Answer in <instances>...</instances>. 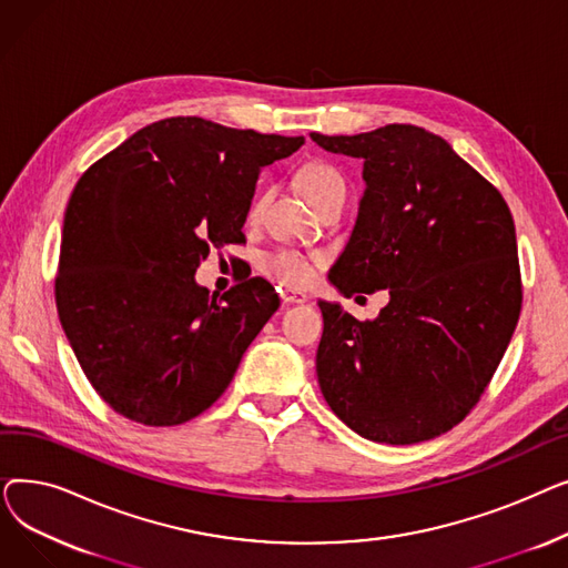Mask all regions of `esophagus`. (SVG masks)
<instances>
[{"label":"esophagus","mask_w":568,"mask_h":568,"mask_svg":"<svg viewBox=\"0 0 568 568\" xmlns=\"http://www.w3.org/2000/svg\"><path fill=\"white\" fill-rule=\"evenodd\" d=\"M281 300L285 304H306L308 302V294L302 290H292V287H283L281 290Z\"/></svg>","instance_id":"obj_1"}]
</instances>
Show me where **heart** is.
Returning <instances> with one entry per match:
<instances>
[{
    "mask_svg": "<svg viewBox=\"0 0 568 568\" xmlns=\"http://www.w3.org/2000/svg\"><path fill=\"white\" fill-rule=\"evenodd\" d=\"M302 186H304V193L308 197L326 191V189H334V186H345L341 174L329 168V165H322V163H315V165H308L302 174ZM260 214V202L253 204L251 209V216L255 219ZM320 264V255H313V253H302V251H294V248H283V251H274L268 253L264 260H262V272L285 285V287H304L311 283L313 274H315V266Z\"/></svg>",
    "mask_w": 568,
    "mask_h": 568,
    "instance_id": "obj_1",
    "label": "heart"
}]
</instances>
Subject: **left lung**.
<instances>
[{"instance_id":"obj_1","label":"left lung","mask_w":568,"mask_h":568,"mask_svg":"<svg viewBox=\"0 0 568 568\" xmlns=\"http://www.w3.org/2000/svg\"><path fill=\"white\" fill-rule=\"evenodd\" d=\"M311 138L364 161L366 191L332 285L341 294L389 290V304L366 322L317 302L322 396L366 439H433L481 398L518 324L514 216L499 191L426 129Z\"/></svg>"}]
</instances>
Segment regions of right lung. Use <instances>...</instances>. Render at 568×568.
<instances>
[{
    "instance_id": "right-lung-1",
    "label": "right lung",
    "mask_w": 568,
    "mask_h": 568,
    "mask_svg": "<svg viewBox=\"0 0 568 568\" xmlns=\"http://www.w3.org/2000/svg\"><path fill=\"white\" fill-rule=\"evenodd\" d=\"M302 144L170 116L80 176L54 300L80 368L116 414L179 426L223 396L281 300L257 276L209 294L195 272L212 248L246 242L260 170Z\"/></svg>"
}]
</instances>
